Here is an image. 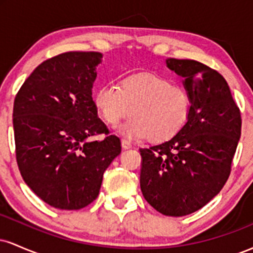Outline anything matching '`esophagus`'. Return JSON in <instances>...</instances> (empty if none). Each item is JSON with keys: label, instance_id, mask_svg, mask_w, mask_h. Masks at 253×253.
<instances>
[{"label": "esophagus", "instance_id": "34e87169", "mask_svg": "<svg viewBox=\"0 0 253 253\" xmlns=\"http://www.w3.org/2000/svg\"><path fill=\"white\" fill-rule=\"evenodd\" d=\"M121 146H123V149L127 150L132 147V144H130V141L127 140V139H121Z\"/></svg>", "mask_w": 253, "mask_h": 253}]
</instances>
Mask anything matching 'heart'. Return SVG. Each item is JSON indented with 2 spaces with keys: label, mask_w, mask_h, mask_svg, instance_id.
<instances>
[{
  "label": "heart",
  "mask_w": 253,
  "mask_h": 253,
  "mask_svg": "<svg viewBox=\"0 0 253 253\" xmlns=\"http://www.w3.org/2000/svg\"><path fill=\"white\" fill-rule=\"evenodd\" d=\"M98 114L109 126H117L130 114L121 132L132 138L167 140L184 125L190 109L188 91L170 80L151 72L129 75L119 86L102 84L94 95Z\"/></svg>",
  "instance_id": "b5f03b06"
}]
</instances>
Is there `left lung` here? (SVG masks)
Masks as SVG:
<instances>
[{
	"label": "left lung",
	"instance_id": "left-lung-1",
	"mask_svg": "<svg viewBox=\"0 0 253 253\" xmlns=\"http://www.w3.org/2000/svg\"><path fill=\"white\" fill-rule=\"evenodd\" d=\"M184 77L190 97L187 123L164 143L140 149V188L147 202L168 216L199 211L227 182L242 134L240 109L216 70L190 59H167Z\"/></svg>",
	"mask_w": 253,
	"mask_h": 253
}]
</instances>
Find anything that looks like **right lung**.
Returning <instances> with one entry per match:
<instances>
[{"instance_id": "obj_1", "label": "right lung", "mask_w": 253, "mask_h": 253, "mask_svg": "<svg viewBox=\"0 0 253 253\" xmlns=\"http://www.w3.org/2000/svg\"><path fill=\"white\" fill-rule=\"evenodd\" d=\"M100 52H65L37 66L14 100L16 162L43 202L66 211L98 196L103 172L121 143L97 118L92 101ZM104 134L103 141L90 136Z\"/></svg>"}]
</instances>
